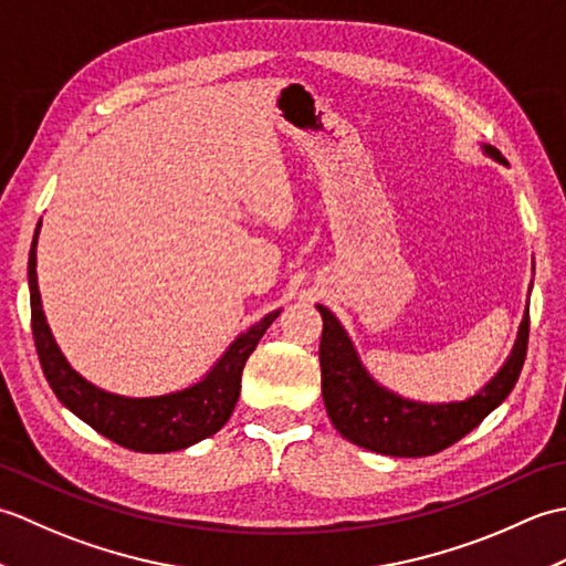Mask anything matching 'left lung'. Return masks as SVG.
I'll list each match as a JSON object with an SVG mask.
<instances>
[{"label": "left lung", "instance_id": "8db88e82", "mask_svg": "<svg viewBox=\"0 0 566 566\" xmlns=\"http://www.w3.org/2000/svg\"><path fill=\"white\" fill-rule=\"evenodd\" d=\"M482 153L503 163V155L484 143ZM316 308L323 318L321 391L331 423L345 440L379 454L426 457L450 448L503 403L525 363L531 306H525L518 338L506 363L474 396H467L464 401H413L371 377L343 323L323 304H316Z\"/></svg>", "mask_w": 566, "mask_h": 566}]
</instances>
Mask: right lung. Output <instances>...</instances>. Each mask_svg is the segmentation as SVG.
I'll use <instances>...</instances> for the list:
<instances>
[{
	"instance_id": "right-lung-1",
	"label": "right lung",
	"mask_w": 566,
	"mask_h": 566,
	"mask_svg": "<svg viewBox=\"0 0 566 566\" xmlns=\"http://www.w3.org/2000/svg\"><path fill=\"white\" fill-rule=\"evenodd\" d=\"M39 231L41 223L35 228L29 252L31 328L43 375L60 403L70 408L84 423L102 432L104 438L136 452L185 450L219 432L235 408L240 396V377H243L248 357L258 347L264 331L272 326V321L280 316L282 308L272 311V314L260 318L255 326L238 333L235 340L226 347V353L216 359L207 375L185 389L158 396H124L106 391L90 379H84L77 369H72L53 338L51 326H48L39 292V274H35Z\"/></svg>"
}]
</instances>
